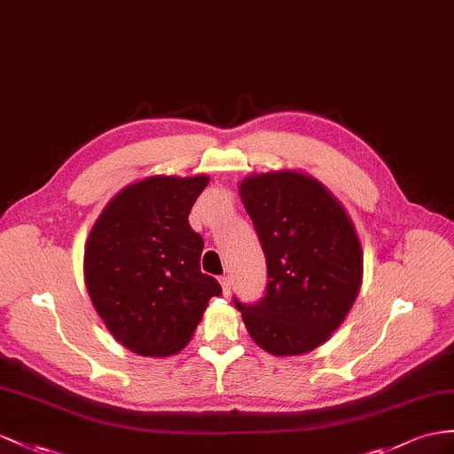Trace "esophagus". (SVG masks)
<instances>
[{
  "label": "esophagus",
  "mask_w": 454,
  "mask_h": 454,
  "mask_svg": "<svg viewBox=\"0 0 454 454\" xmlns=\"http://www.w3.org/2000/svg\"><path fill=\"white\" fill-rule=\"evenodd\" d=\"M219 283H221V289H223V294L229 296L231 294V278H229V275H223V278L219 279Z\"/></svg>",
  "instance_id": "34e87169"
}]
</instances>
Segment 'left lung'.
<instances>
[{"mask_svg":"<svg viewBox=\"0 0 454 454\" xmlns=\"http://www.w3.org/2000/svg\"><path fill=\"white\" fill-rule=\"evenodd\" d=\"M268 265L258 302L235 298L250 337L275 356L325 342L355 304L362 248L342 206L322 183L296 171L252 175L240 183Z\"/></svg>","mask_w":454,"mask_h":454,"instance_id":"8db88e82","label":"left lung"}]
</instances>
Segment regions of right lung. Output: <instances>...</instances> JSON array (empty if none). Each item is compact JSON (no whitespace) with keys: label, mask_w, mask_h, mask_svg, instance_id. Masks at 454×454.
<instances>
[{"label":"right lung","mask_w":454,"mask_h":454,"mask_svg":"<svg viewBox=\"0 0 454 454\" xmlns=\"http://www.w3.org/2000/svg\"><path fill=\"white\" fill-rule=\"evenodd\" d=\"M209 179L148 176L121 191L84 250L88 294L112 335L142 356L184 348L221 285L200 271L204 239L189 214Z\"/></svg>","instance_id":"obj_1"}]
</instances>
